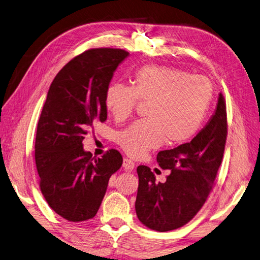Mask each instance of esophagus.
Wrapping results in <instances>:
<instances>
[{"mask_svg": "<svg viewBox=\"0 0 260 260\" xmlns=\"http://www.w3.org/2000/svg\"><path fill=\"white\" fill-rule=\"evenodd\" d=\"M122 166H123L125 171H132V169L135 168V162L132 161L131 159H129V158H124Z\"/></svg>", "mask_w": 260, "mask_h": 260, "instance_id": "34e87169", "label": "esophagus"}]
</instances>
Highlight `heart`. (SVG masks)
Returning <instances> with one entry per match:
<instances>
[{"label": "heart", "instance_id": "b5f03b06", "mask_svg": "<svg viewBox=\"0 0 260 260\" xmlns=\"http://www.w3.org/2000/svg\"><path fill=\"white\" fill-rule=\"evenodd\" d=\"M131 86L113 83L105 91L104 103L116 121L134 113L138 102H149L148 119L120 131L116 142L129 156L140 158L167 145H182L198 134L213 99L208 77L178 68L147 65L131 76Z\"/></svg>", "mask_w": 260, "mask_h": 260}]
</instances>
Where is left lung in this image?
Segmentation results:
<instances>
[{"instance_id": "left-lung-1", "label": "left lung", "mask_w": 260, "mask_h": 260, "mask_svg": "<svg viewBox=\"0 0 260 260\" xmlns=\"http://www.w3.org/2000/svg\"><path fill=\"white\" fill-rule=\"evenodd\" d=\"M226 135L225 100L220 93L215 113L204 129L189 142L158 152V165L171 171L165 183H156L149 167L138 166L136 212L142 224L166 232L185 225L198 214L215 184Z\"/></svg>"}]
</instances>
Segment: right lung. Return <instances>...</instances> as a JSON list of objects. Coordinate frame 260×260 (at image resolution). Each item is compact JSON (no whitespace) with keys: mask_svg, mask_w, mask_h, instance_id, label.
<instances>
[{"mask_svg":"<svg viewBox=\"0 0 260 260\" xmlns=\"http://www.w3.org/2000/svg\"><path fill=\"white\" fill-rule=\"evenodd\" d=\"M129 52L92 48L63 66L52 81L37 125L35 159L39 187L50 208L71 222L93 219L122 156L110 149L101 158L83 149L95 122H105V91Z\"/></svg>","mask_w":260,"mask_h":260,"instance_id":"obj_1","label":"right lung"}]
</instances>
